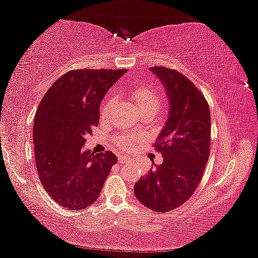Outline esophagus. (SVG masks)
Listing matches in <instances>:
<instances>
[{"label": "esophagus", "mask_w": 258, "mask_h": 258, "mask_svg": "<svg viewBox=\"0 0 258 258\" xmlns=\"http://www.w3.org/2000/svg\"><path fill=\"white\" fill-rule=\"evenodd\" d=\"M130 160H131V157H123V156L118 157V161L120 164H126V163H128Z\"/></svg>", "instance_id": "1"}]
</instances>
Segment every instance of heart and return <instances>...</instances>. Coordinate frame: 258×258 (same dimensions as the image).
<instances>
[{"mask_svg":"<svg viewBox=\"0 0 258 258\" xmlns=\"http://www.w3.org/2000/svg\"><path fill=\"white\" fill-rule=\"evenodd\" d=\"M130 97L132 101L135 103V106L139 108V110L143 113H151L155 115L159 111L163 103L161 100V94L157 87L147 84L135 85L130 90ZM113 104H115V98L109 97L106 100L101 107V115L102 118H107L109 113L111 112ZM140 141V137L138 135H123L118 139L115 140V142L118 145L121 149L127 150L132 148L135 143Z\"/></svg>","mask_w":258,"mask_h":258,"instance_id":"1","label":"heart"}]
</instances>
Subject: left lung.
Here are the masks:
<instances>
[{
  "instance_id": "8db88e82",
  "label": "left lung",
  "mask_w": 258,
  "mask_h": 258,
  "mask_svg": "<svg viewBox=\"0 0 258 258\" xmlns=\"http://www.w3.org/2000/svg\"><path fill=\"white\" fill-rule=\"evenodd\" d=\"M151 72L169 99V117L154 145L164 157L134 184L135 197L154 212L173 211L199 185L211 154V111L200 90L182 73L161 66Z\"/></svg>"
}]
</instances>
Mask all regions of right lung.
Segmentation results:
<instances>
[{"instance_id": "right-lung-1", "label": "right lung", "mask_w": 258, "mask_h": 258, "mask_svg": "<svg viewBox=\"0 0 258 258\" xmlns=\"http://www.w3.org/2000/svg\"><path fill=\"white\" fill-rule=\"evenodd\" d=\"M126 69H75L56 80L34 118L35 163L56 204L80 211L95 203L117 157L83 150L99 124V104Z\"/></svg>"}]
</instances>
